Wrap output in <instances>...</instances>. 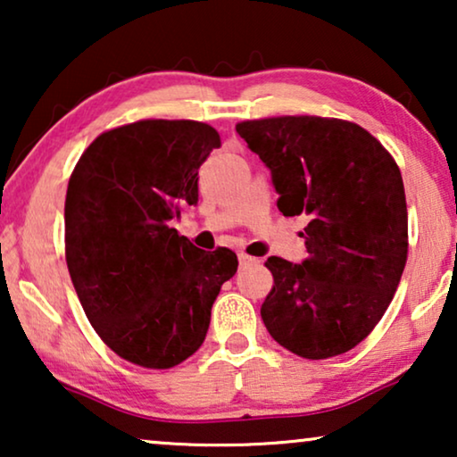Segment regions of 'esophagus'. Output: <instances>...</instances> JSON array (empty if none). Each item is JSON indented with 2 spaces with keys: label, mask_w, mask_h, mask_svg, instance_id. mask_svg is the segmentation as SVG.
<instances>
[{
  "label": "esophagus",
  "mask_w": 457,
  "mask_h": 457,
  "mask_svg": "<svg viewBox=\"0 0 457 457\" xmlns=\"http://www.w3.org/2000/svg\"><path fill=\"white\" fill-rule=\"evenodd\" d=\"M253 262H255V258H252V255L239 253V264L241 266H249V264H253Z\"/></svg>",
  "instance_id": "34e87169"
}]
</instances>
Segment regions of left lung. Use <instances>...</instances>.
Masks as SVG:
<instances>
[{
	"instance_id": "1",
	"label": "left lung",
	"mask_w": 457,
	"mask_h": 457,
	"mask_svg": "<svg viewBox=\"0 0 457 457\" xmlns=\"http://www.w3.org/2000/svg\"><path fill=\"white\" fill-rule=\"evenodd\" d=\"M237 133L270 168L283 216L310 218L302 264L266 260L268 333L305 360L349 352L383 318L408 260L399 166L366 129L339 118H262Z\"/></svg>"
}]
</instances>
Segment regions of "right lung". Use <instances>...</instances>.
Masks as SVG:
<instances>
[{
    "label": "right lung",
    "instance_id": "1",
    "mask_svg": "<svg viewBox=\"0 0 457 457\" xmlns=\"http://www.w3.org/2000/svg\"><path fill=\"white\" fill-rule=\"evenodd\" d=\"M220 135L195 120L105 130L68 180L66 264L91 327L112 352L164 370L202 347L235 252H204L170 227L197 204V170Z\"/></svg>",
    "mask_w": 457,
    "mask_h": 457
}]
</instances>
